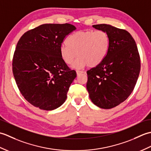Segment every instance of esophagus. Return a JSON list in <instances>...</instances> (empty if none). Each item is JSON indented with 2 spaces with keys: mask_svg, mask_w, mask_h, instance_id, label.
Instances as JSON below:
<instances>
[{
  "mask_svg": "<svg viewBox=\"0 0 151 151\" xmlns=\"http://www.w3.org/2000/svg\"><path fill=\"white\" fill-rule=\"evenodd\" d=\"M84 73V72L81 71V70H76V75H77V76L79 75L81 73Z\"/></svg>",
  "mask_w": 151,
  "mask_h": 151,
  "instance_id": "esophagus-1",
  "label": "esophagus"
}]
</instances>
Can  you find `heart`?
<instances>
[{"instance_id":"heart-1","label":"heart","mask_w":151,"mask_h":151,"mask_svg":"<svg viewBox=\"0 0 151 151\" xmlns=\"http://www.w3.org/2000/svg\"><path fill=\"white\" fill-rule=\"evenodd\" d=\"M61 46L60 56L64 62L71 64L79 56L73 67L81 69L86 65L94 67L106 57L110 48V37L104 30H81L74 33Z\"/></svg>"}]
</instances>
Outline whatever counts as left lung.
Instances as JSON below:
<instances>
[{"mask_svg":"<svg viewBox=\"0 0 151 151\" xmlns=\"http://www.w3.org/2000/svg\"><path fill=\"white\" fill-rule=\"evenodd\" d=\"M110 37V48L104 60L87 71L89 98L97 106L110 109L129 97L140 71V58L130 34L110 24L93 25Z\"/></svg>","mask_w":151,"mask_h":151,"instance_id":"left-lung-1","label":"left lung"}]
</instances>
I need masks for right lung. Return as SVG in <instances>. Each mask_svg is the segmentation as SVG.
<instances>
[{
	"label": "right lung",
	"instance_id": "right-lung-1",
	"mask_svg": "<svg viewBox=\"0 0 151 151\" xmlns=\"http://www.w3.org/2000/svg\"><path fill=\"white\" fill-rule=\"evenodd\" d=\"M76 28L65 24H44L25 32L19 40L12 69L21 93L34 106L53 110L62 106L76 78L60 56L63 40Z\"/></svg>",
	"mask_w": 151,
	"mask_h": 151
}]
</instances>
